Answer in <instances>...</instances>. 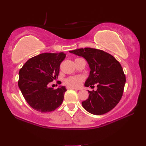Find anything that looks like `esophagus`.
<instances>
[{"instance_id":"esophagus-1","label":"esophagus","mask_w":146,"mask_h":146,"mask_svg":"<svg viewBox=\"0 0 146 146\" xmlns=\"http://www.w3.org/2000/svg\"><path fill=\"white\" fill-rule=\"evenodd\" d=\"M67 89H74V90H80V89L76 88H74V87H71V86H68V87H67Z\"/></svg>"}]
</instances>
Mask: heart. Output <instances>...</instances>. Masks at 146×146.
Here are the masks:
<instances>
[{
  "mask_svg": "<svg viewBox=\"0 0 146 146\" xmlns=\"http://www.w3.org/2000/svg\"><path fill=\"white\" fill-rule=\"evenodd\" d=\"M82 80L81 76H70L65 80V84L71 87H78Z\"/></svg>",
  "mask_w": 146,
  "mask_h": 146,
  "instance_id": "b5f03b06",
  "label": "heart"
}]
</instances>
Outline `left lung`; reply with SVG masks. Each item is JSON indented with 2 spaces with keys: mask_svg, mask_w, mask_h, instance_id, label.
<instances>
[{
  "mask_svg": "<svg viewBox=\"0 0 146 146\" xmlns=\"http://www.w3.org/2000/svg\"><path fill=\"white\" fill-rule=\"evenodd\" d=\"M84 58L90 72L85 82L86 87H94L96 91H88V98L82 105L94 115H102L111 110L123 95L125 76L122 67L113 56L101 50L84 48L69 51Z\"/></svg>",
  "mask_w": 146,
  "mask_h": 146,
  "instance_id": "8db88e82",
  "label": "left lung"
}]
</instances>
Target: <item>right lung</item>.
Instances as JSON below:
<instances>
[{
  "label": "right lung",
  "instance_id": "right-lung-1",
  "mask_svg": "<svg viewBox=\"0 0 146 146\" xmlns=\"http://www.w3.org/2000/svg\"><path fill=\"white\" fill-rule=\"evenodd\" d=\"M66 54L43 53L29 59L19 71V87L30 106L40 112L55 110L62 103L65 86L57 89L48 84L58 78L60 65Z\"/></svg>",
  "mask_w": 146,
  "mask_h": 146
}]
</instances>
